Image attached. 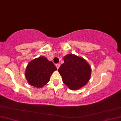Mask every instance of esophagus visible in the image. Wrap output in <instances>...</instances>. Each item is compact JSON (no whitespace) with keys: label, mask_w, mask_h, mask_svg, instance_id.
Returning <instances> with one entry per match:
<instances>
[{"label":"esophagus","mask_w":121,"mask_h":121,"mask_svg":"<svg viewBox=\"0 0 121 121\" xmlns=\"http://www.w3.org/2000/svg\"><path fill=\"white\" fill-rule=\"evenodd\" d=\"M56 67L57 69H58V68H59V66H60V64H56Z\"/></svg>","instance_id":"34e87169"}]
</instances>
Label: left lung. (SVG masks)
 Masks as SVG:
<instances>
[{"label":"left lung","mask_w":121,"mask_h":121,"mask_svg":"<svg viewBox=\"0 0 121 121\" xmlns=\"http://www.w3.org/2000/svg\"><path fill=\"white\" fill-rule=\"evenodd\" d=\"M64 63L58 70L63 82L71 90L81 88L90 78L91 68L82 58L69 54L64 57Z\"/></svg>","instance_id":"8db88e82"}]
</instances>
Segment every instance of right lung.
<instances>
[{
	"instance_id": "add662e5",
	"label": "right lung",
	"mask_w": 121,
	"mask_h": 121,
	"mask_svg": "<svg viewBox=\"0 0 121 121\" xmlns=\"http://www.w3.org/2000/svg\"><path fill=\"white\" fill-rule=\"evenodd\" d=\"M57 69L53 62L42 56L29 63L26 68L25 76L31 86L41 88L48 83L51 75Z\"/></svg>"
}]
</instances>
